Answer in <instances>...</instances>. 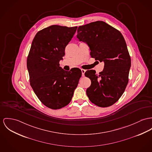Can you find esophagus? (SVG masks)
<instances>
[{
	"mask_svg": "<svg viewBox=\"0 0 152 152\" xmlns=\"http://www.w3.org/2000/svg\"><path fill=\"white\" fill-rule=\"evenodd\" d=\"M81 70H82V76H84V73H85V72H86V70H85V69H82Z\"/></svg>",
	"mask_w": 152,
	"mask_h": 152,
	"instance_id": "34e87169",
	"label": "esophagus"
}]
</instances>
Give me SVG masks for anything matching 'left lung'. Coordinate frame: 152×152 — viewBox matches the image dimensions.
I'll use <instances>...</instances> for the list:
<instances>
[{"instance_id":"obj_1","label":"left lung","mask_w":152,"mask_h":152,"mask_svg":"<svg viewBox=\"0 0 152 152\" xmlns=\"http://www.w3.org/2000/svg\"><path fill=\"white\" fill-rule=\"evenodd\" d=\"M77 37L88 45L92 58L104 62V70L98 75L94 70L85 72L84 75L91 81L87 95L98 106L113 105L129 83L131 58L124 37L116 28L98 21L79 26Z\"/></svg>"}]
</instances>
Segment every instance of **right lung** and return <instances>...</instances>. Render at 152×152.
<instances>
[{
    "instance_id": "add662e5",
    "label": "right lung",
    "mask_w": 152,
    "mask_h": 152,
    "mask_svg": "<svg viewBox=\"0 0 152 152\" xmlns=\"http://www.w3.org/2000/svg\"><path fill=\"white\" fill-rule=\"evenodd\" d=\"M77 28L54 25L39 31L28 56L30 84L40 102L52 109L69 104L82 76L79 68L65 71L59 64Z\"/></svg>"
}]
</instances>
